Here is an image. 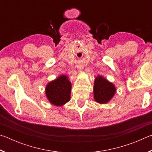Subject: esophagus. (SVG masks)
<instances>
[{
	"mask_svg": "<svg viewBox=\"0 0 152 152\" xmlns=\"http://www.w3.org/2000/svg\"><path fill=\"white\" fill-rule=\"evenodd\" d=\"M78 72H81L82 71V69H83V67L80 66L78 67Z\"/></svg>",
	"mask_w": 152,
	"mask_h": 152,
	"instance_id": "obj_1",
	"label": "esophagus"
}]
</instances>
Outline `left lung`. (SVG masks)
<instances>
[{"mask_svg": "<svg viewBox=\"0 0 152 152\" xmlns=\"http://www.w3.org/2000/svg\"><path fill=\"white\" fill-rule=\"evenodd\" d=\"M117 89L112 82L102 76H97L94 80L93 92L95 101L100 104H106L114 96Z\"/></svg>", "mask_w": 152, "mask_h": 152, "instance_id": "left-lung-1", "label": "left lung"}]
</instances>
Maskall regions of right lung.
I'll return each mask as SVG.
<instances>
[{"mask_svg": "<svg viewBox=\"0 0 152 152\" xmlns=\"http://www.w3.org/2000/svg\"><path fill=\"white\" fill-rule=\"evenodd\" d=\"M72 83L68 76L61 75L49 82L45 87L46 97L51 104L61 107L70 99Z\"/></svg>", "mask_w": 152, "mask_h": 152, "instance_id": "add662e5", "label": "right lung"}]
</instances>
